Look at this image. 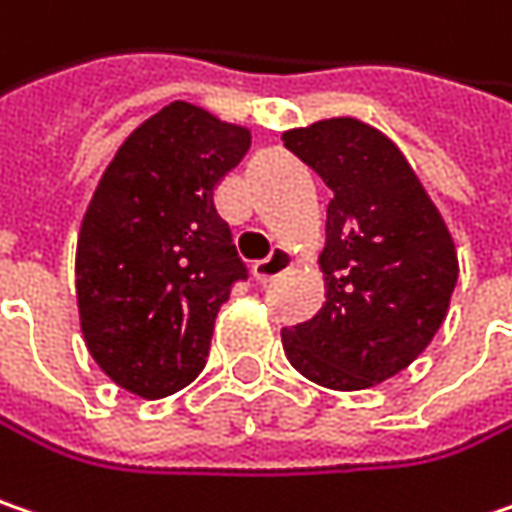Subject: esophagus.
<instances>
[{"label": "esophagus", "mask_w": 512, "mask_h": 512, "mask_svg": "<svg viewBox=\"0 0 512 512\" xmlns=\"http://www.w3.org/2000/svg\"><path fill=\"white\" fill-rule=\"evenodd\" d=\"M291 268H294V256H291V250H288V247H276L268 259H262V262H256V265H253V276H256V282H262V285H265V282H270V279H276V276L288 273Z\"/></svg>", "instance_id": "esophagus-1"}]
</instances>
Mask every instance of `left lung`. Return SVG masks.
<instances>
[{
    "label": "left lung",
    "instance_id": "1",
    "mask_svg": "<svg viewBox=\"0 0 512 512\" xmlns=\"http://www.w3.org/2000/svg\"><path fill=\"white\" fill-rule=\"evenodd\" d=\"M334 192L320 265L325 302L282 328L302 377L360 392L403 371L447 320L458 253L447 221L380 129L331 117L282 135Z\"/></svg>",
    "mask_w": 512,
    "mask_h": 512
}]
</instances>
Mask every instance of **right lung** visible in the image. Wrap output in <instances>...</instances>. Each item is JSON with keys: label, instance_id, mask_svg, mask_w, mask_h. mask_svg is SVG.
<instances>
[{"label": "right lung", "instance_id": "obj_1", "mask_svg": "<svg viewBox=\"0 0 512 512\" xmlns=\"http://www.w3.org/2000/svg\"><path fill=\"white\" fill-rule=\"evenodd\" d=\"M250 129L175 100L120 143L77 236L74 288L94 363L120 389L175 395L201 374L242 259L213 204Z\"/></svg>", "mask_w": 512, "mask_h": 512}]
</instances>
